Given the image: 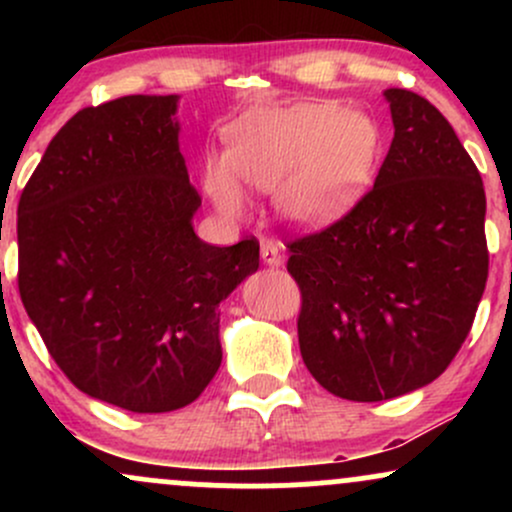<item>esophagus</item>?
Instances as JSON below:
<instances>
[{"mask_svg": "<svg viewBox=\"0 0 512 512\" xmlns=\"http://www.w3.org/2000/svg\"><path fill=\"white\" fill-rule=\"evenodd\" d=\"M262 262L267 264V267H281V262H284V252H281V245L272 243V240H267V243L262 245Z\"/></svg>", "mask_w": 512, "mask_h": 512, "instance_id": "esophagus-1", "label": "esophagus"}]
</instances>
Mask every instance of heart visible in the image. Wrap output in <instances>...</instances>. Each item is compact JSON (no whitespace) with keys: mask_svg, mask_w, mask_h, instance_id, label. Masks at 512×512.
Wrapping results in <instances>:
<instances>
[{"mask_svg":"<svg viewBox=\"0 0 512 512\" xmlns=\"http://www.w3.org/2000/svg\"><path fill=\"white\" fill-rule=\"evenodd\" d=\"M226 156L209 158L202 185L214 207L240 216L245 185L276 190L281 214L301 228L344 219L366 192L378 158V129L334 103L252 110L226 134Z\"/></svg>","mask_w":512,"mask_h":512,"instance_id":"b5f03b06","label":"heart"}]
</instances>
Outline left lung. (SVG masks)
I'll list each match as a JSON object with an SVG mask.
<instances>
[{"label":"left lung","instance_id":"obj_1","mask_svg":"<svg viewBox=\"0 0 512 512\" xmlns=\"http://www.w3.org/2000/svg\"><path fill=\"white\" fill-rule=\"evenodd\" d=\"M395 139L373 190L325 231L289 243L298 344L332 395L383 402L455 358L486 276L484 182L455 129L419 93L387 88Z\"/></svg>","mask_w":512,"mask_h":512}]
</instances>
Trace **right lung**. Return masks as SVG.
I'll return each mask as SVG.
<instances>
[{
  "mask_svg": "<svg viewBox=\"0 0 512 512\" xmlns=\"http://www.w3.org/2000/svg\"><path fill=\"white\" fill-rule=\"evenodd\" d=\"M178 96L79 110L19 199V293L50 356L88 397L137 414L187 407L221 366L219 305L260 243L197 238Z\"/></svg>",
  "mask_w": 512,
  "mask_h": 512,
  "instance_id": "1",
  "label": "right lung"
}]
</instances>
